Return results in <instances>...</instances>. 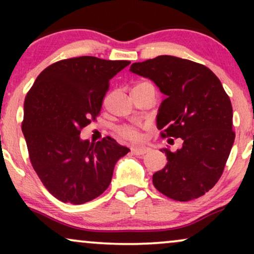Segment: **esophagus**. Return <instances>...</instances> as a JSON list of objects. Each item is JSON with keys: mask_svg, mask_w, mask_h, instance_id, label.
Segmentation results:
<instances>
[{"mask_svg": "<svg viewBox=\"0 0 254 254\" xmlns=\"http://www.w3.org/2000/svg\"><path fill=\"white\" fill-rule=\"evenodd\" d=\"M150 149L145 147H132L131 148V153L135 154V155H144L145 153H148Z\"/></svg>", "mask_w": 254, "mask_h": 254, "instance_id": "1", "label": "esophagus"}]
</instances>
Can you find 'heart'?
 Listing matches in <instances>:
<instances>
[{"label": "heart", "instance_id": "heart-1", "mask_svg": "<svg viewBox=\"0 0 254 254\" xmlns=\"http://www.w3.org/2000/svg\"><path fill=\"white\" fill-rule=\"evenodd\" d=\"M117 133L121 138L127 139V141L137 142L142 138L141 130L132 125H122L117 129Z\"/></svg>", "mask_w": 254, "mask_h": 254}]
</instances>
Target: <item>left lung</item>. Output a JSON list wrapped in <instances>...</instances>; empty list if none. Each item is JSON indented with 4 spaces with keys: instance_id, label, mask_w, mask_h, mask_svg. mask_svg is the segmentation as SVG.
<instances>
[{
    "instance_id": "obj_1",
    "label": "left lung",
    "mask_w": 254,
    "mask_h": 254,
    "mask_svg": "<svg viewBox=\"0 0 254 254\" xmlns=\"http://www.w3.org/2000/svg\"><path fill=\"white\" fill-rule=\"evenodd\" d=\"M130 71L150 78L166 95L156 117L162 138L183 139L180 149H161L168 162L154 173V186L179 202L203 196L222 176L235 138L222 83L203 64L167 55L131 64Z\"/></svg>"
}]
</instances>
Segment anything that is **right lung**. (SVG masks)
Returning <instances> with one entry per match:
<instances>
[{
  "label": "right lung",
  "mask_w": 254,
  "mask_h": 254,
  "mask_svg": "<svg viewBox=\"0 0 254 254\" xmlns=\"http://www.w3.org/2000/svg\"><path fill=\"white\" fill-rule=\"evenodd\" d=\"M129 61L81 56L58 61L38 75L24 104V132L34 171L54 197L83 204L109 188L116 162L130 151L116 139L80 138L95 121L110 80Z\"/></svg>",
  "instance_id": "add662e5"
}]
</instances>
